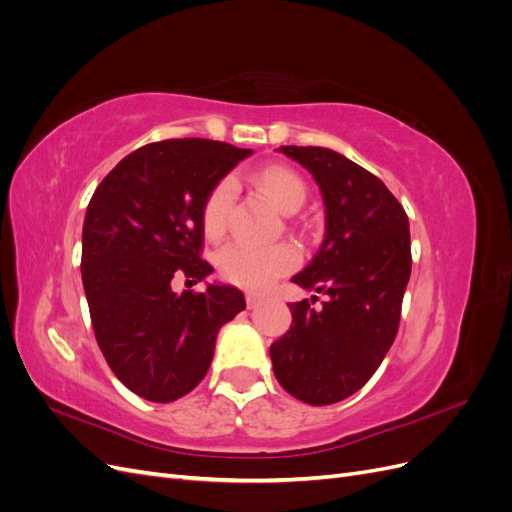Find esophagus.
Masks as SVG:
<instances>
[{"instance_id":"34e87169","label":"esophagus","mask_w":512,"mask_h":512,"mask_svg":"<svg viewBox=\"0 0 512 512\" xmlns=\"http://www.w3.org/2000/svg\"><path fill=\"white\" fill-rule=\"evenodd\" d=\"M245 301H247V309H254V307H258L262 303V297H258V294H254V292H247L245 294Z\"/></svg>"}]
</instances>
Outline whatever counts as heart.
<instances>
[{"label": "heart", "mask_w": 512, "mask_h": 512, "mask_svg": "<svg viewBox=\"0 0 512 512\" xmlns=\"http://www.w3.org/2000/svg\"><path fill=\"white\" fill-rule=\"evenodd\" d=\"M252 183L269 203L282 213L299 211L307 198V185L299 173L282 164L260 168ZM235 196V183L224 179L215 183L203 205V228L209 237H218L226 228L228 207ZM297 247L290 243H277L269 247H256L250 243H230L218 256V267L226 282L250 290H265L277 277L290 273L299 265Z\"/></svg>", "instance_id": "1"}]
</instances>
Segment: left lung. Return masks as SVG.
Listing matches in <instances>:
<instances>
[{
  "label": "left lung",
  "instance_id": "1",
  "mask_svg": "<svg viewBox=\"0 0 512 512\" xmlns=\"http://www.w3.org/2000/svg\"><path fill=\"white\" fill-rule=\"evenodd\" d=\"M318 183L324 239L292 282L327 294L290 303V331L271 344L273 374L305 404H337L374 376L399 327L410 280L408 215L369 170L324 147H280ZM314 301V299H312Z\"/></svg>",
  "mask_w": 512,
  "mask_h": 512
}]
</instances>
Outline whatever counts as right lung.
Here are the masks:
<instances>
[{
	"mask_svg": "<svg viewBox=\"0 0 512 512\" xmlns=\"http://www.w3.org/2000/svg\"><path fill=\"white\" fill-rule=\"evenodd\" d=\"M252 149L207 138L151 143L123 158L89 200L83 288L113 374L138 397L168 404L205 378L220 329L245 309L243 292L207 284L173 292V277L203 282V205Z\"/></svg>",
	"mask_w": 512,
	"mask_h": 512,
	"instance_id": "1",
	"label": "right lung"
}]
</instances>
